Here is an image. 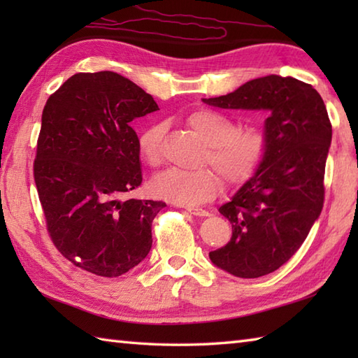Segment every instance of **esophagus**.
<instances>
[{
  "mask_svg": "<svg viewBox=\"0 0 358 358\" xmlns=\"http://www.w3.org/2000/svg\"><path fill=\"white\" fill-rule=\"evenodd\" d=\"M185 209L189 212V214L196 215V217H208L209 210L201 209V208H195V206H185Z\"/></svg>",
  "mask_w": 358,
  "mask_h": 358,
  "instance_id": "esophagus-1",
  "label": "esophagus"
}]
</instances>
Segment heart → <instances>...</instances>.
<instances>
[{
	"mask_svg": "<svg viewBox=\"0 0 358 358\" xmlns=\"http://www.w3.org/2000/svg\"><path fill=\"white\" fill-rule=\"evenodd\" d=\"M187 124L206 143L201 163L215 167L231 186L243 185L252 178L268 154V136L262 129H240L226 113L212 109L196 110L187 117ZM164 134L163 121L150 124L140 134V155L152 167L163 162ZM222 189L223 180L210 167L199 171L169 169L152 181V191L157 196L178 206L208 201Z\"/></svg>",
	"mask_w": 358,
	"mask_h": 358,
	"instance_id": "obj_1",
	"label": "heart"
}]
</instances>
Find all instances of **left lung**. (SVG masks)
Here are the masks:
<instances>
[{"label":"left lung","mask_w":358,"mask_h":358,"mask_svg":"<svg viewBox=\"0 0 358 358\" xmlns=\"http://www.w3.org/2000/svg\"><path fill=\"white\" fill-rule=\"evenodd\" d=\"M203 101L271 112L262 167L218 209L232 224L231 241L209 252L212 263L235 277L266 275L300 249L323 209L332 138L328 110L313 86L278 75L250 80L231 94Z\"/></svg>","instance_id":"8db88e82"}]
</instances>
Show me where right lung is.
Returning <instances> with one entry per match:
<instances>
[{
	"label": "right lung",
	"instance_id": "right-lung-1",
	"mask_svg": "<svg viewBox=\"0 0 358 358\" xmlns=\"http://www.w3.org/2000/svg\"><path fill=\"white\" fill-rule=\"evenodd\" d=\"M158 110L115 72H80L45 103L34 178L49 237L63 257L100 277L135 268L166 203L121 200L143 181L132 121Z\"/></svg>",
	"mask_w": 358,
	"mask_h": 358
}]
</instances>
